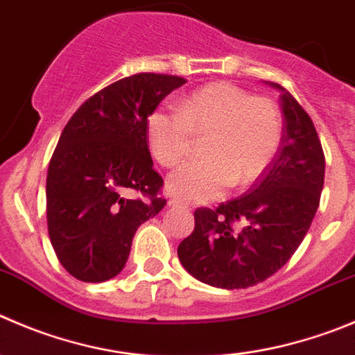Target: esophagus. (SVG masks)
<instances>
[{
	"label": "esophagus",
	"instance_id": "obj_1",
	"mask_svg": "<svg viewBox=\"0 0 355 355\" xmlns=\"http://www.w3.org/2000/svg\"><path fill=\"white\" fill-rule=\"evenodd\" d=\"M168 207H175V209H188V205L184 202L178 200V198H171L168 200Z\"/></svg>",
	"mask_w": 355,
	"mask_h": 355
}]
</instances>
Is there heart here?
Listing matches in <instances>:
<instances>
[{
  "label": "heart",
  "mask_w": 355,
  "mask_h": 355,
  "mask_svg": "<svg viewBox=\"0 0 355 355\" xmlns=\"http://www.w3.org/2000/svg\"><path fill=\"white\" fill-rule=\"evenodd\" d=\"M146 130L151 155L164 167L187 157L193 134H207L202 146L205 158L172 172L167 190L188 202H209L228 187L242 188L258 180L279 148L282 123L272 101L218 82L180 101L178 111H153Z\"/></svg>",
  "instance_id": "1"
}]
</instances>
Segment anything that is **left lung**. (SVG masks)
Instances as JSON below:
<instances>
[{"instance_id":"left-lung-1","label":"left lung","mask_w":355,"mask_h":355,"mask_svg":"<svg viewBox=\"0 0 355 355\" xmlns=\"http://www.w3.org/2000/svg\"><path fill=\"white\" fill-rule=\"evenodd\" d=\"M284 114L281 146L256 183L216 209L195 211V230L178 248L188 273L221 289L263 282L289 261L305 239L324 187V153L312 120L277 83ZM242 220L239 231L233 223Z\"/></svg>"}]
</instances>
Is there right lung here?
Masks as SVG:
<instances>
[{"label": "right lung", "instance_id": "add662e5", "mask_svg": "<svg viewBox=\"0 0 355 355\" xmlns=\"http://www.w3.org/2000/svg\"><path fill=\"white\" fill-rule=\"evenodd\" d=\"M184 83L171 74H132L94 94L64 127L46 174V223L53 251L74 279L118 275L139 225L164 209L148 116ZM130 191L148 200L127 199Z\"/></svg>", "mask_w": 355, "mask_h": 355}]
</instances>
